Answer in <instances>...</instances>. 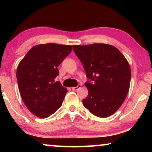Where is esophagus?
Instances as JSON below:
<instances>
[{"mask_svg":"<svg viewBox=\"0 0 152 152\" xmlns=\"http://www.w3.org/2000/svg\"><path fill=\"white\" fill-rule=\"evenodd\" d=\"M81 86H82L81 84H78V85L77 86H76V87H72V91H78L79 88H80Z\"/></svg>","mask_w":152,"mask_h":152,"instance_id":"34e87169","label":"esophagus"}]
</instances>
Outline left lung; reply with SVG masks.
Here are the masks:
<instances>
[{
	"label": "left lung",
	"mask_w": 152,
	"mask_h": 152,
	"mask_svg": "<svg viewBox=\"0 0 152 152\" xmlns=\"http://www.w3.org/2000/svg\"><path fill=\"white\" fill-rule=\"evenodd\" d=\"M73 50L86 71L88 94L84 107L95 116L105 118L117 111L124 102L131 80L129 64L114 46L94 43L74 45Z\"/></svg>",
	"instance_id": "left-lung-1"
}]
</instances>
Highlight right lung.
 <instances>
[{
	"label": "right lung",
	"mask_w": 152,
	"mask_h": 152,
	"mask_svg": "<svg viewBox=\"0 0 152 152\" xmlns=\"http://www.w3.org/2000/svg\"><path fill=\"white\" fill-rule=\"evenodd\" d=\"M72 50L71 45L56 43L33 47L20 61L17 79L20 96L31 112L46 118L61 106L68 91L60 82L58 67Z\"/></svg>",
	"instance_id": "right-lung-1"
}]
</instances>
